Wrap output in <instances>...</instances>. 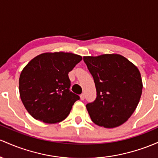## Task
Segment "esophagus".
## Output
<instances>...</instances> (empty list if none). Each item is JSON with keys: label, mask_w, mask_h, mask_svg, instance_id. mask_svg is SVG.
Wrapping results in <instances>:
<instances>
[{"label": "esophagus", "mask_w": 158, "mask_h": 158, "mask_svg": "<svg viewBox=\"0 0 158 158\" xmlns=\"http://www.w3.org/2000/svg\"><path fill=\"white\" fill-rule=\"evenodd\" d=\"M80 97H81V100H82V101L84 100V99H85V95H84V93L81 94V95H80Z\"/></svg>", "instance_id": "esophagus-1"}]
</instances>
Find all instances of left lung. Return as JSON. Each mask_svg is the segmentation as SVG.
<instances>
[{"instance_id":"obj_1","label":"left lung","mask_w":158,"mask_h":158,"mask_svg":"<svg viewBox=\"0 0 158 158\" xmlns=\"http://www.w3.org/2000/svg\"><path fill=\"white\" fill-rule=\"evenodd\" d=\"M84 61L96 88V98L86 105L92 121L107 128L125 123L142 95L139 71L119 54L84 56Z\"/></svg>"}]
</instances>
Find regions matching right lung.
I'll use <instances>...</instances> for the list:
<instances>
[{"label": "right lung", "instance_id": "1", "mask_svg": "<svg viewBox=\"0 0 158 158\" xmlns=\"http://www.w3.org/2000/svg\"><path fill=\"white\" fill-rule=\"evenodd\" d=\"M82 60L72 53H45L33 58L19 77V93L27 112L37 120H64L79 95L70 91L69 72Z\"/></svg>", "mask_w": 158, "mask_h": 158}]
</instances>
